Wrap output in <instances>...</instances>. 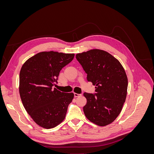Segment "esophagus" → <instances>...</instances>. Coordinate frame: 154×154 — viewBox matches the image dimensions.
I'll return each mask as SVG.
<instances>
[{
  "label": "esophagus",
  "mask_w": 154,
  "mask_h": 154,
  "mask_svg": "<svg viewBox=\"0 0 154 154\" xmlns=\"http://www.w3.org/2000/svg\"><path fill=\"white\" fill-rule=\"evenodd\" d=\"M74 95L75 97H79V96H81L82 94H77V93H74Z\"/></svg>",
  "instance_id": "obj_1"
}]
</instances>
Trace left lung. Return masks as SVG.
<instances>
[{
    "instance_id": "left-lung-1",
    "label": "left lung",
    "mask_w": 154,
    "mask_h": 154,
    "mask_svg": "<svg viewBox=\"0 0 154 154\" xmlns=\"http://www.w3.org/2000/svg\"><path fill=\"white\" fill-rule=\"evenodd\" d=\"M76 58L87 74L96 93L85 92L86 118L98 126L112 123L122 110L127 94L128 79L122 65L112 55L100 49L78 53Z\"/></svg>"
}]
</instances>
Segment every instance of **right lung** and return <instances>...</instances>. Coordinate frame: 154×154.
Masks as SVG:
<instances>
[{"label":"right lung","instance_id":"right-lung-1","mask_svg":"<svg viewBox=\"0 0 154 154\" xmlns=\"http://www.w3.org/2000/svg\"><path fill=\"white\" fill-rule=\"evenodd\" d=\"M74 54L55 51L40 52L29 58L20 71L19 93L27 112L41 127L51 128L66 118L72 92L53 88L62 69L73 60Z\"/></svg>","mask_w":154,"mask_h":154}]
</instances>
